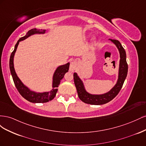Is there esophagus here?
Here are the masks:
<instances>
[{
  "instance_id": "esophagus-1",
  "label": "esophagus",
  "mask_w": 146,
  "mask_h": 146,
  "mask_svg": "<svg viewBox=\"0 0 146 146\" xmlns=\"http://www.w3.org/2000/svg\"><path fill=\"white\" fill-rule=\"evenodd\" d=\"M77 64L76 62V61H72L71 63L70 64V66H69V70L70 72H74L76 69L77 68Z\"/></svg>"
}]
</instances>
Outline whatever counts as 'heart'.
Listing matches in <instances>:
<instances>
[{
	"label": "heart",
	"instance_id": "b5f03b06",
	"mask_svg": "<svg viewBox=\"0 0 146 146\" xmlns=\"http://www.w3.org/2000/svg\"><path fill=\"white\" fill-rule=\"evenodd\" d=\"M96 39H97L96 37V36H93V37L91 38V41H92V42H94L96 41Z\"/></svg>",
	"mask_w": 146,
	"mask_h": 146
}]
</instances>
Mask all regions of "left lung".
<instances>
[{
	"label": "left lung",
	"instance_id": "left-lung-1",
	"mask_svg": "<svg viewBox=\"0 0 146 146\" xmlns=\"http://www.w3.org/2000/svg\"><path fill=\"white\" fill-rule=\"evenodd\" d=\"M117 48L120 60H119L117 80L114 86L108 92L101 94H94L88 92L84 83L79 77L77 73H74V80L78 98L84 103L91 105H103L109 102L117 95L124 82L128 72V65L126 61V52L121 42L115 39H109Z\"/></svg>",
	"mask_w": 146,
	"mask_h": 146
}]
</instances>
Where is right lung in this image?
<instances>
[{"instance_id": "1", "label": "right lung", "mask_w": 146, "mask_h": 146, "mask_svg": "<svg viewBox=\"0 0 146 146\" xmlns=\"http://www.w3.org/2000/svg\"><path fill=\"white\" fill-rule=\"evenodd\" d=\"M46 33V30L42 29H33L29 30L24 36L21 38L17 41L15 46V49L11 53L10 58V72L17 91L24 99L32 103H45L54 99L57 91H58L57 88L58 87L61 79L64 77V74L68 72L69 68V63L58 66L55 69L52 77V89L50 91L45 92H39L31 90L29 87L24 85L17 76L14 67V57L19 42L25 40V39L32 36V35L45 34Z\"/></svg>"}]
</instances>
